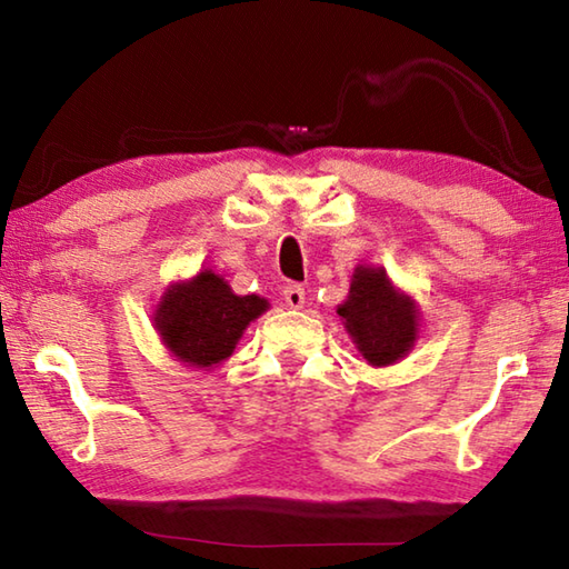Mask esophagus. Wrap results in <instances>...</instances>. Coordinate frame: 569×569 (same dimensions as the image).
<instances>
[{
    "instance_id": "obj_1",
    "label": "esophagus",
    "mask_w": 569,
    "mask_h": 569,
    "mask_svg": "<svg viewBox=\"0 0 569 569\" xmlns=\"http://www.w3.org/2000/svg\"><path fill=\"white\" fill-rule=\"evenodd\" d=\"M283 298H286V303L291 306V308H301L303 301H306V291L298 283H288L283 288Z\"/></svg>"
}]
</instances>
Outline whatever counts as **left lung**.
Wrapping results in <instances>:
<instances>
[{
	"label": "left lung",
	"instance_id": "obj_1",
	"mask_svg": "<svg viewBox=\"0 0 569 569\" xmlns=\"http://www.w3.org/2000/svg\"><path fill=\"white\" fill-rule=\"evenodd\" d=\"M339 316L363 359L373 366L399 361L417 339V308L393 291L387 273L373 268H356Z\"/></svg>",
	"mask_w": 569,
	"mask_h": 569
}]
</instances>
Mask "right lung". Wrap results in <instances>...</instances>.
<instances>
[{
  "label": "right lung",
  "instance_id": "add662e5",
  "mask_svg": "<svg viewBox=\"0 0 569 569\" xmlns=\"http://www.w3.org/2000/svg\"><path fill=\"white\" fill-rule=\"evenodd\" d=\"M266 308L261 296H236L223 278L203 271L162 296L156 326L180 361L206 369L233 353L240 333Z\"/></svg>",
  "mask_w": 569,
  "mask_h": 569
}]
</instances>
